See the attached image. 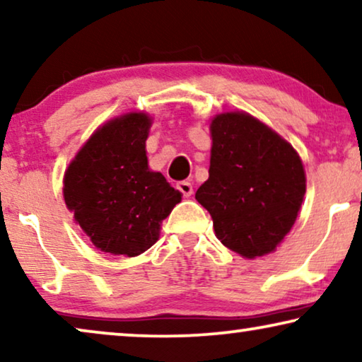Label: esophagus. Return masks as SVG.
I'll list each match as a JSON object with an SVG mask.
<instances>
[{
	"mask_svg": "<svg viewBox=\"0 0 362 362\" xmlns=\"http://www.w3.org/2000/svg\"><path fill=\"white\" fill-rule=\"evenodd\" d=\"M176 187L182 192V196L185 197H189L192 194V185L189 181H180L176 185Z\"/></svg>",
	"mask_w": 362,
	"mask_h": 362,
	"instance_id": "1",
	"label": "esophagus"
}]
</instances>
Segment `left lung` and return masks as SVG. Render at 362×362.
I'll list each match as a JSON object with an SVG mask.
<instances>
[{
	"label": "left lung",
	"instance_id": "left-lung-1",
	"mask_svg": "<svg viewBox=\"0 0 362 362\" xmlns=\"http://www.w3.org/2000/svg\"><path fill=\"white\" fill-rule=\"evenodd\" d=\"M209 180L196 199L209 211L217 239L247 259L275 250L293 227L306 180L293 146L244 112L211 123Z\"/></svg>",
	"mask_w": 362,
	"mask_h": 362
}]
</instances>
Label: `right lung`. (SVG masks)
Instances as JSON below:
<instances>
[{
  "mask_svg": "<svg viewBox=\"0 0 362 362\" xmlns=\"http://www.w3.org/2000/svg\"><path fill=\"white\" fill-rule=\"evenodd\" d=\"M151 120L127 113L93 133L64 176L74 219L102 252L135 257L155 244L181 192L150 171L145 143Z\"/></svg>",
  "mask_w": 362,
  "mask_h": 362,
  "instance_id": "1",
  "label": "right lung"
}]
</instances>
